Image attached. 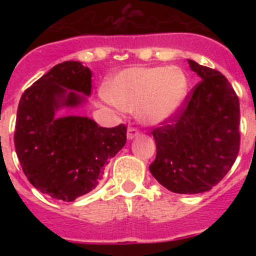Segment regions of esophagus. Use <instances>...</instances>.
I'll use <instances>...</instances> for the list:
<instances>
[{"instance_id": "34e87169", "label": "esophagus", "mask_w": 256, "mask_h": 256, "mask_svg": "<svg viewBox=\"0 0 256 256\" xmlns=\"http://www.w3.org/2000/svg\"><path fill=\"white\" fill-rule=\"evenodd\" d=\"M140 136V132L136 128H128V132H126V138L130 140V141H132V140H134L136 137H138Z\"/></svg>"}]
</instances>
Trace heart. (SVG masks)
Here are the masks:
<instances>
[{"label": "heart", "instance_id": "b5f03b06", "mask_svg": "<svg viewBox=\"0 0 256 256\" xmlns=\"http://www.w3.org/2000/svg\"><path fill=\"white\" fill-rule=\"evenodd\" d=\"M188 76L178 66H133L122 70L106 84V97L124 112H136L148 126L165 123L182 108Z\"/></svg>", "mask_w": 256, "mask_h": 256}]
</instances>
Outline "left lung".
Masks as SVG:
<instances>
[{
  "mask_svg": "<svg viewBox=\"0 0 256 256\" xmlns=\"http://www.w3.org/2000/svg\"><path fill=\"white\" fill-rule=\"evenodd\" d=\"M187 61L201 82L173 122L152 132L156 158L150 172L169 191L195 195L220 182L236 160L240 102L218 70Z\"/></svg>",
  "mask_w": 256,
  "mask_h": 256,
  "instance_id": "obj_1",
  "label": "left lung"
}]
</instances>
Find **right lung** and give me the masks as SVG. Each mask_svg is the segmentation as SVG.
Instances as JSON below:
<instances>
[{"label":"right lung","instance_id":"obj_1","mask_svg":"<svg viewBox=\"0 0 256 256\" xmlns=\"http://www.w3.org/2000/svg\"><path fill=\"white\" fill-rule=\"evenodd\" d=\"M91 78L80 61H64L33 83L18 106L14 142L22 172L55 200L69 202L91 192L126 144L123 124L104 128L88 116L58 115L87 102Z\"/></svg>","mask_w":256,"mask_h":256}]
</instances>
